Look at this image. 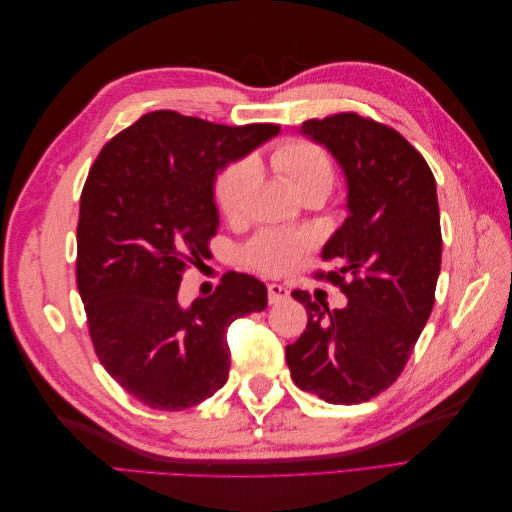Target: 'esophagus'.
Listing matches in <instances>:
<instances>
[{"label":"esophagus","mask_w":512,"mask_h":512,"mask_svg":"<svg viewBox=\"0 0 512 512\" xmlns=\"http://www.w3.org/2000/svg\"><path fill=\"white\" fill-rule=\"evenodd\" d=\"M267 292H269V303L271 305L280 303V301H286L290 297V290L286 286H280V284H269Z\"/></svg>","instance_id":"esophagus-1"}]
</instances>
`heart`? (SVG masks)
Returning a JSON list of instances; mask_svg holds the SVG:
<instances>
[{
	"instance_id": "1",
	"label": "heart",
	"mask_w": 512,
	"mask_h": 512,
	"mask_svg": "<svg viewBox=\"0 0 512 512\" xmlns=\"http://www.w3.org/2000/svg\"><path fill=\"white\" fill-rule=\"evenodd\" d=\"M271 166L280 173L292 190L307 196H327L335 183V160L331 151L312 141L307 136H290L280 145H275ZM256 177V166L252 160L241 158L228 162L213 181L215 207L226 220H237L245 209L247 194ZM309 250V239L292 232L265 230L245 245L243 256L247 267L267 275H284L297 267L301 256Z\"/></svg>"
}]
</instances>
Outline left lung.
I'll use <instances>...</instances> for the list:
<instances>
[{
    "mask_svg": "<svg viewBox=\"0 0 512 512\" xmlns=\"http://www.w3.org/2000/svg\"><path fill=\"white\" fill-rule=\"evenodd\" d=\"M348 179L350 215L324 245L314 277L342 290L344 309L292 297L307 327L286 346L299 389L329 404H361L399 378L436 301L442 230L436 179L421 151L395 128L359 113L303 121Z\"/></svg>",
    "mask_w": 512,
    "mask_h": 512,
    "instance_id": "obj_1",
    "label": "left lung"
}]
</instances>
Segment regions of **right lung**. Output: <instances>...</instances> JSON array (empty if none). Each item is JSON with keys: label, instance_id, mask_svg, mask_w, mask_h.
Instances as JSON below:
<instances>
[{"label": "right lung", "instance_id": "obj_1", "mask_svg": "<svg viewBox=\"0 0 512 512\" xmlns=\"http://www.w3.org/2000/svg\"><path fill=\"white\" fill-rule=\"evenodd\" d=\"M280 132L153 111L91 164L76 226V286L111 378L143 404L179 412L222 389L226 329L267 307V288L228 271L207 299L179 303L183 273L211 258L215 170Z\"/></svg>", "mask_w": 512, "mask_h": 512}]
</instances>
